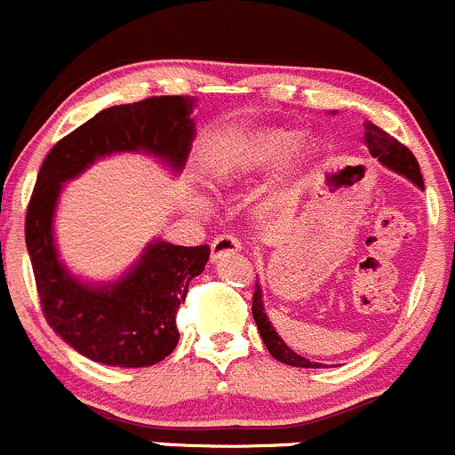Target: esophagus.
Instances as JSON below:
<instances>
[{
	"mask_svg": "<svg viewBox=\"0 0 455 455\" xmlns=\"http://www.w3.org/2000/svg\"><path fill=\"white\" fill-rule=\"evenodd\" d=\"M243 243L238 241L234 234H221V236H217L212 241V245H210V254H212V260H219L223 259V256L228 254H234V251H241Z\"/></svg>",
	"mask_w": 455,
	"mask_h": 455,
	"instance_id": "34e87169",
	"label": "esophagus"
}]
</instances>
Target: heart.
Segmentation results:
<instances>
[{
	"instance_id": "obj_1",
	"label": "heart",
	"mask_w": 455,
	"mask_h": 455,
	"mask_svg": "<svg viewBox=\"0 0 455 455\" xmlns=\"http://www.w3.org/2000/svg\"><path fill=\"white\" fill-rule=\"evenodd\" d=\"M291 151L296 153L293 172L304 177L320 153V144L315 140H299L296 131L289 129L262 131L217 168V181L223 186H241L260 175H269L287 162Z\"/></svg>"
}]
</instances>
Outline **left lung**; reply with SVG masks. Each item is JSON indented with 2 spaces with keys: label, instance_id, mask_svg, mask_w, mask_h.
<instances>
[{
  "label": "left lung",
  "instance_id": "left-lung-1",
  "mask_svg": "<svg viewBox=\"0 0 455 455\" xmlns=\"http://www.w3.org/2000/svg\"><path fill=\"white\" fill-rule=\"evenodd\" d=\"M363 129H366V144L368 151L372 157H379V162L386 164L392 171L401 172L407 180L414 181L419 188H423V175H420V168L416 157L411 156L410 148L405 144H401L399 140L392 138L390 133H386L383 129H379L377 124L363 123ZM251 315H254L256 326H259V332L265 341L267 350L271 353V357H275L278 362L287 363V366L296 368H317L320 363L308 362V359L299 357V355L293 353L287 344L278 337V332L271 329L269 320H267V313L262 308V296H260V284L256 283L254 287V298H251Z\"/></svg>",
  "mask_w": 455,
  "mask_h": 455
}]
</instances>
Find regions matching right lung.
I'll use <instances>...</instances> for the list:
<instances>
[{"mask_svg":"<svg viewBox=\"0 0 455 455\" xmlns=\"http://www.w3.org/2000/svg\"><path fill=\"white\" fill-rule=\"evenodd\" d=\"M190 96H151L109 107L65 135L44 159L26 210V247L45 322L92 362L142 368L162 362L180 341L177 311L188 284L208 262V245L157 241L131 274L111 287L74 280L56 259L52 214L60 184L93 159L116 151H148L181 168L195 135Z\"/></svg>","mask_w":455,"mask_h":455,"instance_id":"right-lung-1","label":"right lung"}]
</instances>
